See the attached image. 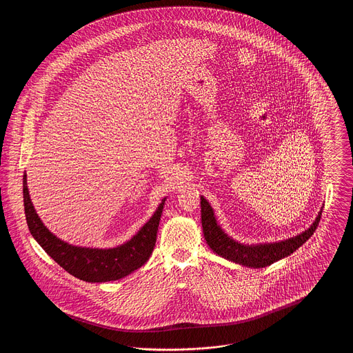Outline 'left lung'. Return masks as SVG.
<instances>
[{
  "label": "left lung",
  "instance_id": "1",
  "mask_svg": "<svg viewBox=\"0 0 353 353\" xmlns=\"http://www.w3.org/2000/svg\"><path fill=\"white\" fill-rule=\"evenodd\" d=\"M320 217L321 212H319V216L316 217L315 222L305 232H303L302 234L275 243L249 246L235 242L234 239H232L222 232V229L217 225V221L214 219L212 206L201 196L202 230L209 248L216 254L232 262L254 269L270 266L271 263L285 258L291 252H295L298 248H301L303 243L308 241V238L315 233L319 225Z\"/></svg>",
  "mask_w": 353,
  "mask_h": 353
}]
</instances>
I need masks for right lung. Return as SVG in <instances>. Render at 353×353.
<instances>
[{"label": "right lung", "instance_id": "obj_1", "mask_svg": "<svg viewBox=\"0 0 353 353\" xmlns=\"http://www.w3.org/2000/svg\"><path fill=\"white\" fill-rule=\"evenodd\" d=\"M165 199L140 232L114 249H90L68 245L50 233L34 210L23 174V205L30 233L42 249L68 274L84 282L118 281L140 269L151 256Z\"/></svg>", "mask_w": 353, "mask_h": 353}]
</instances>
